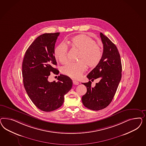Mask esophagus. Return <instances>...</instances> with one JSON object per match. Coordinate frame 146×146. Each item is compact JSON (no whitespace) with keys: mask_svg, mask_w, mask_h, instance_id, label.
I'll use <instances>...</instances> for the list:
<instances>
[{"mask_svg":"<svg viewBox=\"0 0 146 146\" xmlns=\"http://www.w3.org/2000/svg\"><path fill=\"white\" fill-rule=\"evenodd\" d=\"M73 84H75V85H78L79 84V82L76 80H73Z\"/></svg>","mask_w":146,"mask_h":146,"instance_id":"34e87169","label":"esophagus"}]
</instances>
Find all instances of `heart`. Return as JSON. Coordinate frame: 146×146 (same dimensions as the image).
<instances>
[{
    "mask_svg": "<svg viewBox=\"0 0 146 146\" xmlns=\"http://www.w3.org/2000/svg\"><path fill=\"white\" fill-rule=\"evenodd\" d=\"M73 48L79 50L78 62H67L62 67V74L73 79H78L87 69L97 66L102 58V50L92 38L85 35H79L73 37L71 40ZM68 46L62 42L54 49V56L62 64L68 59Z\"/></svg>",
    "mask_w": 146,
    "mask_h": 146,
    "instance_id": "heart-1",
    "label": "heart"
}]
</instances>
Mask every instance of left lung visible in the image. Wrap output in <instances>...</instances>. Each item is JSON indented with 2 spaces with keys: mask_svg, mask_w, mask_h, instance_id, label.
I'll list each match as a JSON object with an SVG mask.
<instances>
[{
  "mask_svg": "<svg viewBox=\"0 0 146 146\" xmlns=\"http://www.w3.org/2000/svg\"><path fill=\"white\" fill-rule=\"evenodd\" d=\"M100 36L103 44V52L100 62L87 77L89 80L100 78V81L92 87V82L83 83L87 93L82 97L84 106L92 110L106 108L110 103L121 78L122 66L117 48L110 39L102 33Z\"/></svg>",
  "mask_w": 146,
  "mask_h": 146,
  "instance_id": "obj_1",
  "label": "left lung"
}]
</instances>
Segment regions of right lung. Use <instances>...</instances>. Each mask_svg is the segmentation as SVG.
<instances>
[{
  "instance_id": "add662e5",
  "label": "right lung",
  "mask_w": 146,
  "mask_h": 146,
  "mask_svg": "<svg viewBox=\"0 0 146 146\" xmlns=\"http://www.w3.org/2000/svg\"><path fill=\"white\" fill-rule=\"evenodd\" d=\"M60 33H45L37 37L27 50L22 62L23 82L31 101L40 110L50 112L62 106L64 95L73 82L66 75L58 76V82L48 81L51 72L58 74L54 66V45Z\"/></svg>"
}]
</instances>
